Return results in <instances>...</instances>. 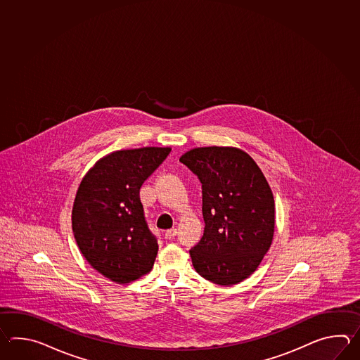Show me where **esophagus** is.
I'll return each instance as SVG.
<instances>
[{
	"label": "esophagus",
	"mask_w": 360,
	"mask_h": 360,
	"mask_svg": "<svg viewBox=\"0 0 360 360\" xmlns=\"http://www.w3.org/2000/svg\"><path fill=\"white\" fill-rule=\"evenodd\" d=\"M176 234H177L176 229L166 230V231H165V238H166V239H171V238L175 237V236H176Z\"/></svg>",
	"instance_id": "1"
}]
</instances>
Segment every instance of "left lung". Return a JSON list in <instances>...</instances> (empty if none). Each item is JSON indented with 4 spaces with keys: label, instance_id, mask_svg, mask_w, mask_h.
Masks as SVG:
<instances>
[{
    "label": "left lung",
    "instance_id": "left-lung-1",
    "mask_svg": "<svg viewBox=\"0 0 360 360\" xmlns=\"http://www.w3.org/2000/svg\"><path fill=\"white\" fill-rule=\"evenodd\" d=\"M180 162L202 184L205 233L193 247L199 276L220 285L252 274L274 234V197L256 162L237 148H195Z\"/></svg>",
    "mask_w": 360,
    "mask_h": 360
}]
</instances>
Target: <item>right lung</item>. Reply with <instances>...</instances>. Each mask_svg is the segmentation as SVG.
<instances>
[{"label": "right lung", "instance_id": "1", "mask_svg": "<svg viewBox=\"0 0 360 360\" xmlns=\"http://www.w3.org/2000/svg\"><path fill=\"white\" fill-rule=\"evenodd\" d=\"M171 148H140L108 154L77 191L72 228L84 259L115 283L149 273L158 252L140 200V188Z\"/></svg>", "mask_w": 360, "mask_h": 360}]
</instances>
